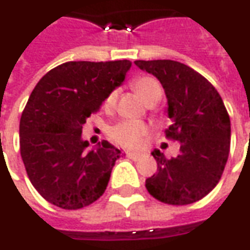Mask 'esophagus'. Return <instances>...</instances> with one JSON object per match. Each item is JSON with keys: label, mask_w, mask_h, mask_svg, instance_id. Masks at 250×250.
<instances>
[{"label": "esophagus", "mask_w": 250, "mask_h": 250, "mask_svg": "<svg viewBox=\"0 0 250 250\" xmlns=\"http://www.w3.org/2000/svg\"><path fill=\"white\" fill-rule=\"evenodd\" d=\"M127 157L132 159V161H138V159H141V158L145 157V152L142 151H135V152H127Z\"/></svg>", "instance_id": "1"}]
</instances>
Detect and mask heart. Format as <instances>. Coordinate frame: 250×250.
<instances>
[{"label":"heart","instance_id":"b5f03b06","mask_svg":"<svg viewBox=\"0 0 250 250\" xmlns=\"http://www.w3.org/2000/svg\"><path fill=\"white\" fill-rule=\"evenodd\" d=\"M132 88L135 89L138 96L146 104L152 102L154 99L161 98V95H162L159 83L154 77L150 76L138 77L132 83ZM115 100H116V92H111L108 98L105 99V105L107 107L114 105ZM145 134H146V127L142 123H132V122H122L119 125H114L109 131L111 138L118 145L123 147H130V148L139 146Z\"/></svg>","mask_w":250,"mask_h":250}]
</instances>
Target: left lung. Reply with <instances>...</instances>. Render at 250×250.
<instances>
[{
	"instance_id": "8db88e82",
	"label": "left lung",
	"mask_w": 250,
	"mask_h": 250,
	"mask_svg": "<svg viewBox=\"0 0 250 250\" xmlns=\"http://www.w3.org/2000/svg\"><path fill=\"white\" fill-rule=\"evenodd\" d=\"M136 66L157 77L167 99L171 125L166 136L181 143L179 155L167 159L159 150L157 173L146 179L154 198L188 205L215 188L230 148V119L220 93L193 68L174 60H136Z\"/></svg>"
}]
</instances>
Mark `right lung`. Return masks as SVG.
Here are the masks:
<instances>
[{
    "mask_svg": "<svg viewBox=\"0 0 250 250\" xmlns=\"http://www.w3.org/2000/svg\"><path fill=\"white\" fill-rule=\"evenodd\" d=\"M130 68V60L64 62L30 93L20 120V151L32 185L52 205L82 209L105 191L123 154L107 141L88 150L83 125Z\"/></svg>",
    "mask_w": 250,
    "mask_h": 250,
    "instance_id": "add662e5",
    "label": "right lung"
}]
</instances>
